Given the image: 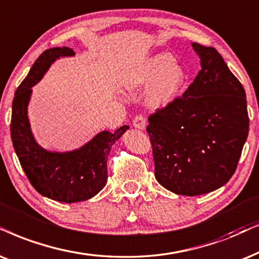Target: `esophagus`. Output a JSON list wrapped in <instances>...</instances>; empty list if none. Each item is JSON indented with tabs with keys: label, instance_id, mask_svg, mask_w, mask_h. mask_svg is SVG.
Returning <instances> with one entry per match:
<instances>
[{
	"label": "esophagus",
	"instance_id": "1",
	"mask_svg": "<svg viewBox=\"0 0 259 259\" xmlns=\"http://www.w3.org/2000/svg\"><path fill=\"white\" fill-rule=\"evenodd\" d=\"M133 127H134V128H138V130H145V127H146L145 116L139 115V116L134 117Z\"/></svg>",
	"mask_w": 259,
	"mask_h": 259
}]
</instances>
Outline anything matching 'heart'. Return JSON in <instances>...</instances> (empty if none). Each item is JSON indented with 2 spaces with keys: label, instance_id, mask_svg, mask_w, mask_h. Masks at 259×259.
<instances>
[{
  "label": "heart",
  "instance_id": "b5f03b06",
  "mask_svg": "<svg viewBox=\"0 0 259 259\" xmlns=\"http://www.w3.org/2000/svg\"><path fill=\"white\" fill-rule=\"evenodd\" d=\"M186 80V73L180 65L175 64L167 53H159L147 59L142 69L136 73L132 83L139 87H151L147 102L153 108L169 105L179 95Z\"/></svg>",
  "mask_w": 259,
  "mask_h": 259
}]
</instances>
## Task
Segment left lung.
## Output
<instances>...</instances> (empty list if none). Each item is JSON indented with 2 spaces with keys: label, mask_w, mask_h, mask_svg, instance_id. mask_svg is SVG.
<instances>
[{
  "label": "left lung",
  "mask_w": 259,
  "mask_h": 259,
  "mask_svg": "<svg viewBox=\"0 0 259 259\" xmlns=\"http://www.w3.org/2000/svg\"><path fill=\"white\" fill-rule=\"evenodd\" d=\"M201 70L182 97L149 117L159 184L177 195L196 196L233 176L248 134L246 95L214 48L191 44Z\"/></svg>",
  "instance_id": "obj_1"
}]
</instances>
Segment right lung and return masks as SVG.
Wrapping results in <instances>:
<instances>
[{
  "mask_svg": "<svg viewBox=\"0 0 259 259\" xmlns=\"http://www.w3.org/2000/svg\"><path fill=\"white\" fill-rule=\"evenodd\" d=\"M69 48L46 50L16 89L12 107L11 137L27 179L42 196L73 203L95 196L108 180L107 159L110 147L130 128L122 126L112 133L102 131L79 149L57 152L45 150L36 143L28 120L32 87L42 78L51 64L60 57H73Z\"/></svg>",
  "mask_w": 259,
  "mask_h": 259,
  "instance_id": "1",
  "label": "right lung"
}]
</instances>
